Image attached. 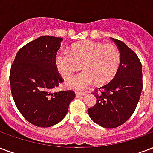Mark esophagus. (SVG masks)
<instances>
[{"label":"esophagus","instance_id":"obj_1","mask_svg":"<svg viewBox=\"0 0 153 153\" xmlns=\"http://www.w3.org/2000/svg\"><path fill=\"white\" fill-rule=\"evenodd\" d=\"M85 92H75V96L76 97H83V96H85Z\"/></svg>","mask_w":153,"mask_h":153}]
</instances>
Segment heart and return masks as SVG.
Wrapping results in <instances>:
<instances>
[{
	"mask_svg": "<svg viewBox=\"0 0 153 153\" xmlns=\"http://www.w3.org/2000/svg\"><path fill=\"white\" fill-rule=\"evenodd\" d=\"M54 62L56 70L65 79H70L82 65L84 71L67 82L69 88L81 91L96 80L100 84L110 82L119 69L121 54L114 45L85 40L71 45V53H57Z\"/></svg>",
	"mask_w": 153,
	"mask_h": 153,
	"instance_id": "heart-1",
	"label": "heart"
}]
</instances>
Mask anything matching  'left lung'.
I'll list each match as a JSON object with an SVG mask.
<instances>
[{
	"label": "left lung",
	"instance_id": "obj_1",
	"mask_svg": "<svg viewBox=\"0 0 153 153\" xmlns=\"http://www.w3.org/2000/svg\"><path fill=\"white\" fill-rule=\"evenodd\" d=\"M121 54L119 69L114 79L95 92L97 104L88 108L94 123L105 128L119 126L131 117L139 102L142 88V65L125 43L111 38Z\"/></svg>",
	"mask_w": 153,
	"mask_h": 153
}]
</instances>
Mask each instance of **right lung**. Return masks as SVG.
Returning a JSON list of instances; mask_svg holds the SVG:
<instances>
[{"label": "right lung", "mask_w": 153, "mask_h": 153, "mask_svg": "<svg viewBox=\"0 0 153 153\" xmlns=\"http://www.w3.org/2000/svg\"><path fill=\"white\" fill-rule=\"evenodd\" d=\"M62 40L40 36L19 49L11 66L14 103L26 120L36 126L49 127L60 123L75 97L73 91H52L63 82L54 62Z\"/></svg>", "instance_id": "1"}]
</instances>
